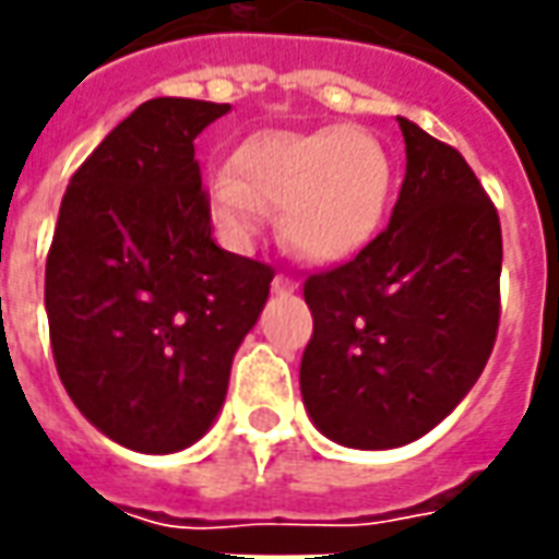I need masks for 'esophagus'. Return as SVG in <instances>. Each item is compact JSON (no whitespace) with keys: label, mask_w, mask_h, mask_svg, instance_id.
Masks as SVG:
<instances>
[{"label":"esophagus","mask_w":559,"mask_h":559,"mask_svg":"<svg viewBox=\"0 0 559 559\" xmlns=\"http://www.w3.org/2000/svg\"><path fill=\"white\" fill-rule=\"evenodd\" d=\"M295 288V280L288 273H276L273 276V292H292Z\"/></svg>","instance_id":"34e87169"}]
</instances>
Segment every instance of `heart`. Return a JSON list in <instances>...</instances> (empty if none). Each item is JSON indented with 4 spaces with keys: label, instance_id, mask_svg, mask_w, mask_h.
Segmentation results:
<instances>
[{
    "label": "heart",
    "instance_id": "heart-1",
    "mask_svg": "<svg viewBox=\"0 0 559 559\" xmlns=\"http://www.w3.org/2000/svg\"><path fill=\"white\" fill-rule=\"evenodd\" d=\"M236 171L239 178L215 175L209 183L215 224L236 246H249L264 209H280L283 242L310 261L362 249L391 197V159L357 126L258 134L236 153Z\"/></svg>",
    "mask_w": 559,
    "mask_h": 559
}]
</instances>
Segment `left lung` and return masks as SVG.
<instances>
[{"label": "left lung", "instance_id": "left-lung-1", "mask_svg": "<svg viewBox=\"0 0 559 559\" xmlns=\"http://www.w3.org/2000/svg\"><path fill=\"white\" fill-rule=\"evenodd\" d=\"M396 119L406 178L391 224L305 283L301 396L313 425L350 449H396L437 428L477 384L501 317L496 205L459 150Z\"/></svg>", "mask_w": 559, "mask_h": 559}]
</instances>
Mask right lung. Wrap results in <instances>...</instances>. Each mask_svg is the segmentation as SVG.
<instances>
[{
    "mask_svg": "<svg viewBox=\"0 0 559 559\" xmlns=\"http://www.w3.org/2000/svg\"><path fill=\"white\" fill-rule=\"evenodd\" d=\"M230 104L153 97L76 168L45 261L55 366L114 443L168 455L218 418L273 267L212 239L193 141Z\"/></svg>",
    "mask_w": 559,
    "mask_h": 559,
    "instance_id": "right-lung-1",
    "label": "right lung"
}]
</instances>
